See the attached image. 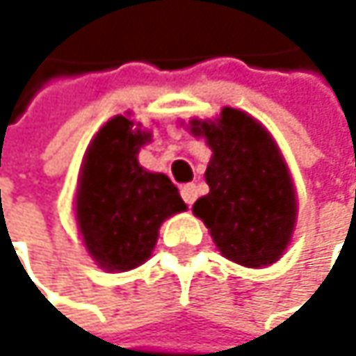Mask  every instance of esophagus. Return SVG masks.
<instances>
[{
	"label": "esophagus",
	"instance_id": "obj_1",
	"mask_svg": "<svg viewBox=\"0 0 356 356\" xmlns=\"http://www.w3.org/2000/svg\"><path fill=\"white\" fill-rule=\"evenodd\" d=\"M196 196H198V190H196L194 184H188V186L181 188V198L186 200V204H194Z\"/></svg>",
	"mask_w": 356,
	"mask_h": 356
}]
</instances>
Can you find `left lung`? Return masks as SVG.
Instances as JSON below:
<instances>
[{"instance_id": "8db88e82", "label": "left lung", "mask_w": 356, "mask_h": 356, "mask_svg": "<svg viewBox=\"0 0 356 356\" xmlns=\"http://www.w3.org/2000/svg\"><path fill=\"white\" fill-rule=\"evenodd\" d=\"M213 156L209 194L194 202L225 259L247 268L274 264L287 251L298 200L289 168L272 135L249 113L223 107L217 120H190Z\"/></svg>"}]
</instances>
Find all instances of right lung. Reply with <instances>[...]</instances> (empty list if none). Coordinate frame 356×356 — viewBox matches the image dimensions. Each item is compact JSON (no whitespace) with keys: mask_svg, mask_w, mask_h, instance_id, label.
Returning <instances> with one entry per match:
<instances>
[{"mask_svg":"<svg viewBox=\"0 0 356 356\" xmlns=\"http://www.w3.org/2000/svg\"><path fill=\"white\" fill-rule=\"evenodd\" d=\"M149 139L141 124L115 115L95 135L80 168L75 221L86 251L107 272L141 266L162 221L188 209L166 175L139 164Z\"/></svg>","mask_w":356,"mask_h":356,"instance_id":"obj_1","label":"right lung"}]
</instances>
